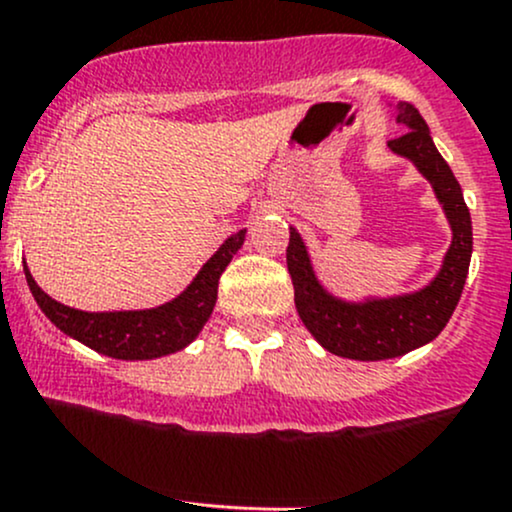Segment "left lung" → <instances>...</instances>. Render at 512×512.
<instances>
[{"instance_id": "obj_1", "label": "left lung", "mask_w": 512, "mask_h": 512, "mask_svg": "<svg viewBox=\"0 0 512 512\" xmlns=\"http://www.w3.org/2000/svg\"><path fill=\"white\" fill-rule=\"evenodd\" d=\"M396 114V121L408 131L401 138L389 140V148L396 155L408 157L432 184L452 228V245L437 277L413 294L352 303L328 294L320 286L306 245L294 228H289L291 235L286 247V267L294 282L296 311L308 333L333 355L359 362L401 357L415 347L428 345L442 333L462 296L474 245L462 187L454 179L445 157L437 153L428 123L408 101L396 106Z\"/></svg>"}]
</instances>
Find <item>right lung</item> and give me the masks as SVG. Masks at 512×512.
<instances>
[{
	"label": "right lung",
	"mask_w": 512,
	"mask_h": 512,
	"mask_svg": "<svg viewBox=\"0 0 512 512\" xmlns=\"http://www.w3.org/2000/svg\"><path fill=\"white\" fill-rule=\"evenodd\" d=\"M245 243V230H238L211 255V260L199 269L194 282L177 296L148 311H109L87 313L63 306L50 299L46 291L33 282L24 265L28 289L41 311L46 313L55 328L70 338L92 347L114 359H155L184 350L192 342L206 320L211 318L218 296V279L226 272L228 262Z\"/></svg>",
	"instance_id": "add662e5"
}]
</instances>
